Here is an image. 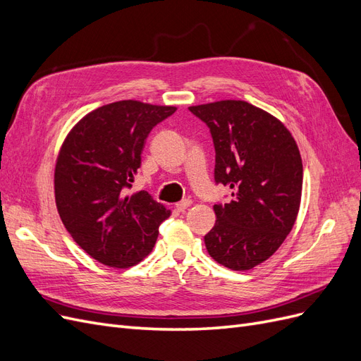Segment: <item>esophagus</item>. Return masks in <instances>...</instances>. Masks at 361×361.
<instances>
[{
  "label": "esophagus",
  "mask_w": 361,
  "mask_h": 361,
  "mask_svg": "<svg viewBox=\"0 0 361 361\" xmlns=\"http://www.w3.org/2000/svg\"><path fill=\"white\" fill-rule=\"evenodd\" d=\"M192 204V202L191 200H182V202H179V203H176V209L179 211V212H185L188 209V207Z\"/></svg>",
  "instance_id": "1"
}]
</instances>
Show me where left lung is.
Returning <instances> with one entry per match:
<instances>
[{
  "instance_id": "1",
  "label": "left lung",
  "mask_w": 361,
  "mask_h": 361,
  "mask_svg": "<svg viewBox=\"0 0 361 361\" xmlns=\"http://www.w3.org/2000/svg\"><path fill=\"white\" fill-rule=\"evenodd\" d=\"M211 130L215 182L232 188V202L214 204L216 215L204 245L218 264L247 271L276 253L297 220L302 161L277 117L245 101L190 106Z\"/></svg>"
}]
</instances>
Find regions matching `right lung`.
<instances>
[{
	"label": "right lung",
	"instance_id": "1",
	"mask_svg": "<svg viewBox=\"0 0 361 361\" xmlns=\"http://www.w3.org/2000/svg\"><path fill=\"white\" fill-rule=\"evenodd\" d=\"M174 111L133 99L108 104L85 114L60 147L54 171L59 215L73 241L106 267L143 260L170 215L147 191H126L152 128Z\"/></svg>",
	"mask_w": 361,
	"mask_h": 361
}]
</instances>
